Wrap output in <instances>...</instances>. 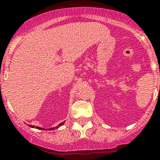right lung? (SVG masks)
Returning a JSON list of instances; mask_svg holds the SVG:
<instances>
[{
    "label": "right lung",
    "instance_id": "add662e5",
    "mask_svg": "<svg viewBox=\"0 0 160 160\" xmlns=\"http://www.w3.org/2000/svg\"><path fill=\"white\" fill-rule=\"evenodd\" d=\"M64 122H62V123H60L59 124V125H58V126H56V127H54V128H49V130H54L55 128H59V127H60L61 125H62L64 124ZM29 127H31V128H34V126L33 125H29ZM36 128L37 129H40V130H46V129H44V128H40V127H36Z\"/></svg>",
    "mask_w": 160,
    "mask_h": 160
}]
</instances>
